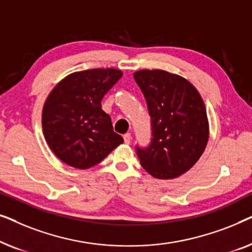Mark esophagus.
<instances>
[{
	"label": "esophagus",
	"instance_id": "1",
	"mask_svg": "<svg viewBox=\"0 0 252 252\" xmlns=\"http://www.w3.org/2000/svg\"><path fill=\"white\" fill-rule=\"evenodd\" d=\"M130 140H132V135H130V133H126L125 135H124V141H125V143L129 144Z\"/></svg>",
	"mask_w": 252,
	"mask_h": 252
}]
</instances>
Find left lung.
<instances>
[{
	"label": "left lung",
	"instance_id": "1",
	"mask_svg": "<svg viewBox=\"0 0 252 252\" xmlns=\"http://www.w3.org/2000/svg\"><path fill=\"white\" fill-rule=\"evenodd\" d=\"M134 79L146 97L153 139L148 148L136 147L142 167L161 180L180 177L204 153L209 120L194 85L164 70H140Z\"/></svg>",
	"mask_w": 252,
	"mask_h": 252
}]
</instances>
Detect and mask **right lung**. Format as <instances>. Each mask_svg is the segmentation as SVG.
<instances>
[{
    "label": "right lung",
    "instance_id": "obj_1",
    "mask_svg": "<svg viewBox=\"0 0 252 252\" xmlns=\"http://www.w3.org/2000/svg\"><path fill=\"white\" fill-rule=\"evenodd\" d=\"M122 77L123 72L112 67L74 72L48 95L42 110L44 139L68 166H94L124 142L101 105L103 96Z\"/></svg>",
    "mask_w": 252,
    "mask_h": 252
}]
</instances>
